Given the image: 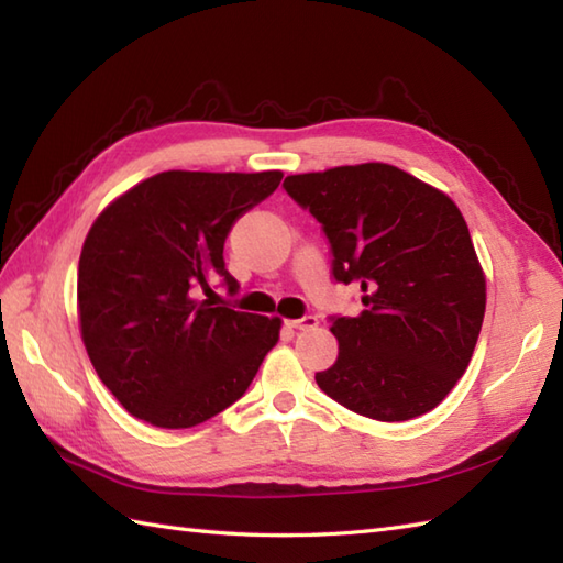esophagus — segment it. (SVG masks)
Masks as SVG:
<instances>
[{"instance_id": "obj_1", "label": "esophagus", "mask_w": 563, "mask_h": 563, "mask_svg": "<svg viewBox=\"0 0 563 563\" xmlns=\"http://www.w3.org/2000/svg\"><path fill=\"white\" fill-rule=\"evenodd\" d=\"M317 324H319V319H317V317H312V314H307V317H302V319H292V321H288V327H290V329H297V331L314 329Z\"/></svg>"}]
</instances>
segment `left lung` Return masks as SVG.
I'll return each mask as SVG.
<instances>
[{
  "mask_svg": "<svg viewBox=\"0 0 563 563\" xmlns=\"http://www.w3.org/2000/svg\"><path fill=\"white\" fill-rule=\"evenodd\" d=\"M331 244V273L361 288L357 317H331L339 357L317 385L375 421H409L448 397L472 361L486 278L460 208L391 164L285 178Z\"/></svg>",
  "mask_w": 563,
  "mask_h": 563,
  "instance_id": "obj_1",
  "label": "left lung"
}]
</instances>
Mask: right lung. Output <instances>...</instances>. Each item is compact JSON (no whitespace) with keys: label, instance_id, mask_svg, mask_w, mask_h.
Listing matches in <instances>:
<instances>
[{"label":"right lung","instance_id":"add662e5","mask_svg":"<svg viewBox=\"0 0 563 563\" xmlns=\"http://www.w3.org/2000/svg\"><path fill=\"white\" fill-rule=\"evenodd\" d=\"M280 172H162L106 208L84 239L77 275L81 341L128 413L190 428L249 389L278 343L280 319L234 312L212 295L224 239L278 188Z\"/></svg>","mask_w":563,"mask_h":563}]
</instances>
